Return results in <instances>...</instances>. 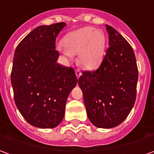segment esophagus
<instances>
[{"label": "esophagus", "instance_id": "esophagus-1", "mask_svg": "<svg viewBox=\"0 0 154 154\" xmlns=\"http://www.w3.org/2000/svg\"><path fill=\"white\" fill-rule=\"evenodd\" d=\"M75 73H76V76H77V78H79L81 75H82V72H81L80 70H76L75 71Z\"/></svg>", "mask_w": 154, "mask_h": 154}]
</instances>
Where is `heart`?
Instances as JSON below:
<instances>
[{
    "mask_svg": "<svg viewBox=\"0 0 154 154\" xmlns=\"http://www.w3.org/2000/svg\"><path fill=\"white\" fill-rule=\"evenodd\" d=\"M58 45L57 50L71 60L78 54V64L87 69H94L103 61L106 49V36L102 30L87 26L69 32Z\"/></svg>",
    "mask_w": 154,
    "mask_h": 154,
    "instance_id": "heart-1",
    "label": "heart"
}]
</instances>
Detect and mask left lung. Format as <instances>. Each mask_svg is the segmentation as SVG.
<instances>
[{
  "label": "left lung",
  "instance_id": "1",
  "mask_svg": "<svg viewBox=\"0 0 154 154\" xmlns=\"http://www.w3.org/2000/svg\"><path fill=\"white\" fill-rule=\"evenodd\" d=\"M106 28L109 47L103 62L95 71H83L78 85L90 122L110 128L122 123L133 108L138 70L131 45L112 26Z\"/></svg>",
  "mask_w": 154,
  "mask_h": 154
}]
</instances>
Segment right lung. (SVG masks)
Listing matches in <instances>:
<instances>
[{"label": "right lung", "instance_id": "add662e5", "mask_svg": "<svg viewBox=\"0 0 154 154\" xmlns=\"http://www.w3.org/2000/svg\"><path fill=\"white\" fill-rule=\"evenodd\" d=\"M64 22L40 26L16 48L11 81L19 112L31 125L52 128L62 122L67 97L77 85L72 67L57 62L56 39Z\"/></svg>", "mask_w": 154, "mask_h": 154}]
</instances>
